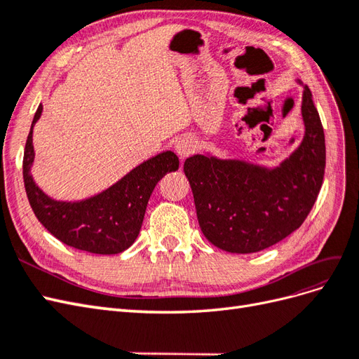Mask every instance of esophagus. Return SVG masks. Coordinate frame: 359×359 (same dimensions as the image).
Returning a JSON list of instances; mask_svg holds the SVG:
<instances>
[{
    "mask_svg": "<svg viewBox=\"0 0 359 359\" xmlns=\"http://www.w3.org/2000/svg\"><path fill=\"white\" fill-rule=\"evenodd\" d=\"M175 151L181 158H187L196 151V142L191 136H182L175 142Z\"/></svg>",
    "mask_w": 359,
    "mask_h": 359,
    "instance_id": "esophagus-1",
    "label": "esophagus"
}]
</instances>
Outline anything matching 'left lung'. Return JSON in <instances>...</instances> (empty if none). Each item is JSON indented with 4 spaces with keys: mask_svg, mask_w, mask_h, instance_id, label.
I'll return each mask as SVG.
<instances>
[{
    "mask_svg": "<svg viewBox=\"0 0 359 359\" xmlns=\"http://www.w3.org/2000/svg\"><path fill=\"white\" fill-rule=\"evenodd\" d=\"M302 85V82H299ZM302 142L277 168L196 154L184 161L206 240L229 253H256L285 240L307 219L325 173V135L304 85Z\"/></svg>",
    "mask_w": 359,
    "mask_h": 359,
    "instance_id": "8db88e82",
    "label": "left lung"
}]
</instances>
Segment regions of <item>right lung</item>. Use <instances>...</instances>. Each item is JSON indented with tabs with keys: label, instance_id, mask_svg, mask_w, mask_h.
I'll return each instance as SVG.
<instances>
[{
	"label": "right lung",
	"instance_id": "add662e5",
	"mask_svg": "<svg viewBox=\"0 0 359 359\" xmlns=\"http://www.w3.org/2000/svg\"><path fill=\"white\" fill-rule=\"evenodd\" d=\"M39 104L24 151V184L32 211L39 222L64 244L95 255H116L135 243L151 193L168 172L180 168L172 151H163L130 170L114 186L83 201H55L32 180L34 163L32 128L41 115Z\"/></svg>",
	"mask_w": 359,
	"mask_h": 359
}]
</instances>
